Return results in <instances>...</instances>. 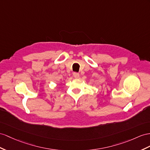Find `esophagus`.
Wrapping results in <instances>:
<instances>
[{
	"mask_svg": "<svg viewBox=\"0 0 150 150\" xmlns=\"http://www.w3.org/2000/svg\"><path fill=\"white\" fill-rule=\"evenodd\" d=\"M73 76H74L75 79H78L79 77V74H78V73L74 72V74H73Z\"/></svg>",
	"mask_w": 150,
	"mask_h": 150,
	"instance_id": "esophagus-1",
	"label": "esophagus"
}]
</instances>
